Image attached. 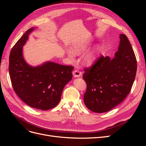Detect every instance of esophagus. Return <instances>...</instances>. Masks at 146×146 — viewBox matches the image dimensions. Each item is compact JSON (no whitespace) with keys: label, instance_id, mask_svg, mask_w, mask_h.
Wrapping results in <instances>:
<instances>
[{"label":"esophagus","instance_id":"esophagus-1","mask_svg":"<svg viewBox=\"0 0 146 146\" xmlns=\"http://www.w3.org/2000/svg\"><path fill=\"white\" fill-rule=\"evenodd\" d=\"M72 74L74 77H79L81 76L82 75V72L80 71H79L78 70H75L73 71Z\"/></svg>","mask_w":146,"mask_h":146}]
</instances>
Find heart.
Returning <instances> with one entry per match:
<instances>
[{
    "label": "heart",
    "mask_w": 146,
    "mask_h": 146,
    "mask_svg": "<svg viewBox=\"0 0 146 146\" xmlns=\"http://www.w3.org/2000/svg\"><path fill=\"white\" fill-rule=\"evenodd\" d=\"M90 45V42H88L75 43L72 46V50L74 52L75 54L79 55L86 52L88 49V48H89ZM99 50V47H97L94 48V49H92L91 51L86 53V54L83 56L82 59V62L83 64L85 66H91L92 64H93L98 56ZM65 52L69 58H70L71 60L74 59V54L71 50L66 48V49H65Z\"/></svg>",
    "instance_id": "obj_1"
}]
</instances>
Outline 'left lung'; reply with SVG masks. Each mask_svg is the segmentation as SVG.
Listing matches in <instances>:
<instances>
[{"instance_id": "obj_1", "label": "left lung", "mask_w": 146, "mask_h": 146, "mask_svg": "<svg viewBox=\"0 0 146 146\" xmlns=\"http://www.w3.org/2000/svg\"><path fill=\"white\" fill-rule=\"evenodd\" d=\"M119 38L118 50L113 59L102 56L92 67L84 70L83 78L87 86L84 103L93 112H107L121 103L134 82L137 69L135 53L124 34Z\"/></svg>"}]
</instances>
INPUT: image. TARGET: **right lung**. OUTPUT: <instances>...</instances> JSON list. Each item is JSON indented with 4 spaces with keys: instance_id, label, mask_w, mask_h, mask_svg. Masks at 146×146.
<instances>
[{
    "instance_id": "right-lung-1",
    "label": "right lung",
    "mask_w": 146,
    "mask_h": 146,
    "mask_svg": "<svg viewBox=\"0 0 146 146\" xmlns=\"http://www.w3.org/2000/svg\"><path fill=\"white\" fill-rule=\"evenodd\" d=\"M35 28L25 32L13 46L9 57L12 86L19 98L30 107L47 110L58 104L65 85L72 78L71 66L46 61L36 66L28 64L23 46Z\"/></svg>"
}]
</instances>
